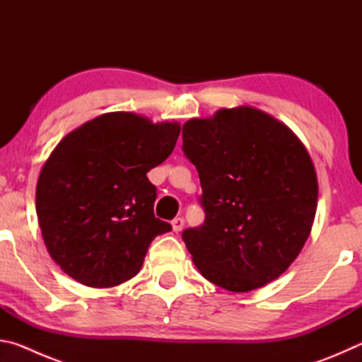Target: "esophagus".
I'll return each instance as SVG.
<instances>
[{
    "label": "esophagus",
    "instance_id": "esophagus-1",
    "mask_svg": "<svg viewBox=\"0 0 362 362\" xmlns=\"http://www.w3.org/2000/svg\"><path fill=\"white\" fill-rule=\"evenodd\" d=\"M183 225H185V220H183L182 217H175V218L173 220V230H174L175 233H179V231H182V228H183Z\"/></svg>",
    "mask_w": 362,
    "mask_h": 362
}]
</instances>
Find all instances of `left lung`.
<instances>
[{
	"mask_svg": "<svg viewBox=\"0 0 362 362\" xmlns=\"http://www.w3.org/2000/svg\"><path fill=\"white\" fill-rule=\"evenodd\" d=\"M182 150L198 170L204 223L182 238L203 276L249 292L281 276L313 226L317 179L289 127L252 107L183 124Z\"/></svg>",
	"mask_w": 362,
	"mask_h": 362,
	"instance_id": "obj_1",
	"label": "left lung"
}]
</instances>
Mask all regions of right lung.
<instances>
[{"label":"right lung","mask_w":362,"mask_h":362,"mask_svg":"<svg viewBox=\"0 0 362 362\" xmlns=\"http://www.w3.org/2000/svg\"><path fill=\"white\" fill-rule=\"evenodd\" d=\"M179 122L113 112L60 140L41 169L36 216L52 260L78 283L113 287L142 268L158 235L156 187L146 173L173 153Z\"/></svg>","instance_id":"obj_1"}]
</instances>
